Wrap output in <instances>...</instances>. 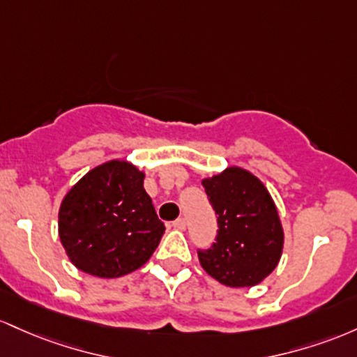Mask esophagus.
I'll list each match as a JSON object with an SVG mask.
<instances>
[{
  "label": "esophagus",
  "instance_id": "esophagus-1",
  "mask_svg": "<svg viewBox=\"0 0 357 357\" xmlns=\"http://www.w3.org/2000/svg\"><path fill=\"white\" fill-rule=\"evenodd\" d=\"M172 226L175 227V229H178V231H183L187 227V222H185V219L183 218H180V219H177V221H174L172 222Z\"/></svg>",
  "mask_w": 357,
  "mask_h": 357
}]
</instances>
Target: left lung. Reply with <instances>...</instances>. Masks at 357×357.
Returning <instances> with one entry per match:
<instances>
[{
  "label": "left lung",
  "mask_w": 357,
  "mask_h": 357,
  "mask_svg": "<svg viewBox=\"0 0 357 357\" xmlns=\"http://www.w3.org/2000/svg\"><path fill=\"white\" fill-rule=\"evenodd\" d=\"M218 214V236L209 250H199L200 266L232 288L261 283L278 265L283 227L270 192L241 167H229L202 180Z\"/></svg>",
  "instance_id": "1"
}]
</instances>
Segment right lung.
Wrapping results in <instances>:
<instances>
[{
  "label": "right lung",
  "instance_id": "obj_1",
  "mask_svg": "<svg viewBox=\"0 0 357 357\" xmlns=\"http://www.w3.org/2000/svg\"><path fill=\"white\" fill-rule=\"evenodd\" d=\"M143 178L133 163L111 160L67 192L59 211V236L75 268L99 278H118L151 258L165 226L143 189Z\"/></svg>",
  "mask_w": 357,
  "mask_h": 357
}]
</instances>
